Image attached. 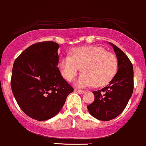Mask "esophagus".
Masks as SVG:
<instances>
[{
  "mask_svg": "<svg viewBox=\"0 0 146 146\" xmlns=\"http://www.w3.org/2000/svg\"><path fill=\"white\" fill-rule=\"evenodd\" d=\"M74 91H75V92H77V93H79V94H84V93H85V91H84V90L76 89V88H75Z\"/></svg>",
  "mask_w": 146,
  "mask_h": 146,
  "instance_id": "34e87169",
  "label": "esophagus"
}]
</instances>
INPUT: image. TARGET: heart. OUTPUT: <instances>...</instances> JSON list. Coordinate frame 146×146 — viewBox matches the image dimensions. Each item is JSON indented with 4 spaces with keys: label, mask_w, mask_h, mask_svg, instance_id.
I'll list each match as a JSON object with an SVG mask.
<instances>
[{
    "label": "heart",
    "mask_w": 146,
    "mask_h": 146,
    "mask_svg": "<svg viewBox=\"0 0 146 146\" xmlns=\"http://www.w3.org/2000/svg\"><path fill=\"white\" fill-rule=\"evenodd\" d=\"M59 67L63 77L71 82L80 68L83 73L76 81L78 86H104L112 81L118 70L115 54L100 46H82L74 48L70 56L61 57Z\"/></svg>",
    "instance_id": "b5f03b06"
}]
</instances>
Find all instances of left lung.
<instances>
[{"instance_id":"obj_1","label":"left lung","mask_w":146,"mask_h":146,"mask_svg":"<svg viewBox=\"0 0 146 146\" xmlns=\"http://www.w3.org/2000/svg\"><path fill=\"white\" fill-rule=\"evenodd\" d=\"M113 48L118 60V71L109 85L93 91L95 100L87 106L94 117L102 121L115 119L123 112L133 90V69L130 60L117 46Z\"/></svg>"}]
</instances>
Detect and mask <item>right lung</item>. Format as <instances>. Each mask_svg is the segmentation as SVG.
<instances>
[{"label": "right lung", "mask_w": 146, "mask_h": 146, "mask_svg": "<svg viewBox=\"0 0 146 146\" xmlns=\"http://www.w3.org/2000/svg\"><path fill=\"white\" fill-rule=\"evenodd\" d=\"M59 44L53 41L34 43L15 60L11 88L18 106L34 119L53 117L74 88L58 67Z\"/></svg>", "instance_id": "1"}]
</instances>
